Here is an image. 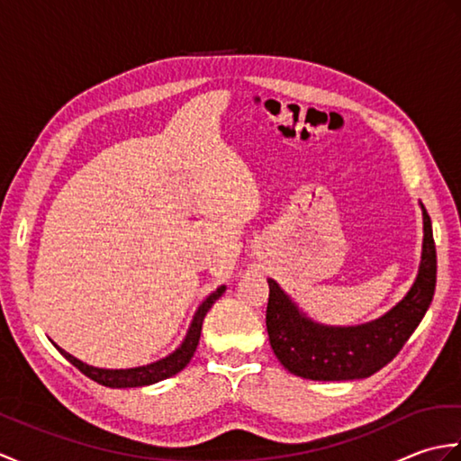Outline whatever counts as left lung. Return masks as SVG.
<instances>
[{
    "label": "left lung",
    "instance_id": "8db88e82",
    "mask_svg": "<svg viewBox=\"0 0 461 461\" xmlns=\"http://www.w3.org/2000/svg\"><path fill=\"white\" fill-rule=\"evenodd\" d=\"M424 213L422 263L414 287L384 317L360 327H322L293 307L269 279L266 325L271 348L293 375L309 380H355L375 375L393 360L432 303L436 289V243L432 221Z\"/></svg>",
    "mask_w": 461,
    "mask_h": 461
}]
</instances>
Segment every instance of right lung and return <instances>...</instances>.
Segmentation results:
<instances>
[{"label": "right lung", "mask_w": 461, "mask_h": 461, "mask_svg": "<svg viewBox=\"0 0 461 461\" xmlns=\"http://www.w3.org/2000/svg\"><path fill=\"white\" fill-rule=\"evenodd\" d=\"M223 291H225V287L215 289L212 295L202 303L200 309L195 311L194 321H192V325H190V330H188V335H185L182 345L176 348L170 357H166V358H162L158 362H152V365L139 366V368H126V370L95 368V366L85 365V362H81V360H77L75 357L68 355V352H65L63 348H59L57 345L55 347L68 362H71L75 368H79L85 376H89L91 380L99 382V384H103V386H109V388H136V386L154 384V382L164 380V378L176 375V372H180L192 360L194 352H195V347H198V342H200V332H202V322H203L205 312H208L213 303L223 295Z\"/></svg>", "instance_id": "1"}]
</instances>
